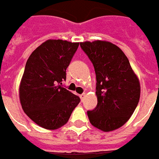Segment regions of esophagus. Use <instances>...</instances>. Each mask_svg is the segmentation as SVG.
Wrapping results in <instances>:
<instances>
[{
  "mask_svg": "<svg viewBox=\"0 0 159 159\" xmlns=\"http://www.w3.org/2000/svg\"><path fill=\"white\" fill-rule=\"evenodd\" d=\"M85 97H86V93H82V94H80V100H81L82 102L84 101Z\"/></svg>",
  "mask_w": 159,
  "mask_h": 159,
  "instance_id": "obj_1",
  "label": "esophagus"
}]
</instances>
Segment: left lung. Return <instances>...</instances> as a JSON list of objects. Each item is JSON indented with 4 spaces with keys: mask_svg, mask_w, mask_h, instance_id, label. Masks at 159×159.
Wrapping results in <instances>:
<instances>
[{
    "mask_svg": "<svg viewBox=\"0 0 159 159\" xmlns=\"http://www.w3.org/2000/svg\"><path fill=\"white\" fill-rule=\"evenodd\" d=\"M96 74V107L87 111L93 126L108 132L124 125L140 99V82L120 48L107 41L80 43Z\"/></svg>",
    "mask_w": 159,
    "mask_h": 159,
    "instance_id": "obj_1",
    "label": "left lung"
}]
</instances>
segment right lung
I'll return each instance as SVG.
<instances>
[{
    "label": "right lung",
    "mask_w": 159,
    "mask_h": 159,
    "mask_svg": "<svg viewBox=\"0 0 159 159\" xmlns=\"http://www.w3.org/2000/svg\"><path fill=\"white\" fill-rule=\"evenodd\" d=\"M78 47L79 43L49 39L28 58L19 87L20 102L24 113L43 129L65 125L80 102L59 85L66 79V68Z\"/></svg>",
    "instance_id": "add662e5"
}]
</instances>
